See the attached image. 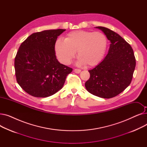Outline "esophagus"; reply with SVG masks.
<instances>
[{
    "instance_id": "34e87169",
    "label": "esophagus",
    "mask_w": 147,
    "mask_h": 147,
    "mask_svg": "<svg viewBox=\"0 0 147 147\" xmlns=\"http://www.w3.org/2000/svg\"><path fill=\"white\" fill-rule=\"evenodd\" d=\"M74 71V72H75L76 73H80V71H81V69H78V68H75Z\"/></svg>"
}]
</instances>
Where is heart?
Wrapping results in <instances>:
<instances>
[{
    "label": "heart",
    "mask_w": 147,
    "mask_h": 147,
    "mask_svg": "<svg viewBox=\"0 0 147 147\" xmlns=\"http://www.w3.org/2000/svg\"><path fill=\"white\" fill-rule=\"evenodd\" d=\"M107 44V37L102 33L78 30L68 33L64 40L57 39L54 49L62 64H70L77 52L78 64L91 67L99 64L103 59Z\"/></svg>",
    "instance_id": "obj_1"
}]
</instances>
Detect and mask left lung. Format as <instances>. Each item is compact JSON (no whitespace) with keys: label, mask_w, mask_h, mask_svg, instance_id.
I'll use <instances>...</instances> for the list:
<instances>
[{"label":"left lung","mask_w":147,"mask_h":147,"mask_svg":"<svg viewBox=\"0 0 147 147\" xmlns=\"http://www.w3.org/2000/svg\"><path fill=\"white\" fill-rule=\"evenodd\" d=\"M96 28L102 31L111 44L104 60L89 70L90 78L85 87L95 96L111 98L118 95L130 84L136 59L131 46L119 34L106 27Z\"/></svg>","instance_id":"1"}]
</instances>
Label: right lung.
<instances>
[{"instance_id": "1", "label": "right lung", "mask_w": 147, "mask_h": 147, "mask_svg": "<svg viewBox=\"0 0 147 147\" xmlns=\"http://www.w3.org/2000/svg\"><path fill=\"white\" fill-rule=\"evenodd\" d=\"M65 29L33 33L23 42L15 58V71L19 85L27 94L45 98L63 88L73 69L60 64L54 45Z\"/></svg>"}]
</instances>
